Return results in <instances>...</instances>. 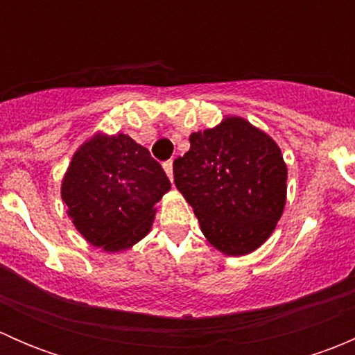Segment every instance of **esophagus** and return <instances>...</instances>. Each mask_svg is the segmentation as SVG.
<instances>
[{
  "instance_id": "34e87169",
  "label": "esophagus",
  "mask_w": 355,
  "mask_h": 355,
  "mask_svg": "<svg viewBox=\"0 0 355 355\" xmlns=\"http://www.w3.org/2000/svg\"><path fill=\"white\" fill-rule=\"evenodd\" d=\"M163 168H164V171H166L168 178H170V180H173V161H171V159L164 161Z\"/></svg>"
}]
</instances>
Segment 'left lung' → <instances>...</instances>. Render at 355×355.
<instances>
[{
  "label": "left lung",
  "instance_id": "obj_1",
  "mask_svg": "<svg viewBox=\"0 0 355 355\" xmlns=\"http://www.w3.org/2000/svg\"><path fill=\"white\" fill-rule=\"evenodd\" d=\"M189 141L191 149L173 161V177L204 237L227 256L252 252L284 213L287 164L280 148L239 116Z\"/></svg>",
  "mask_w": 355,
  "mask_h": 355
}]
</instances>
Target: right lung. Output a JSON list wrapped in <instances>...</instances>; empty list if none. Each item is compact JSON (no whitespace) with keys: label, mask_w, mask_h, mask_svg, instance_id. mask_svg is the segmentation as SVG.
<instances>
[{"label":"right lung","mask_w":355,"mask_h":355,"mask_svg":"<svg viewBox=\"0 0 355 355\" xmlns=\"http://www.w3.org/2000/svg\"><path fill=\"white\" fill-rule=\"evenodd\" d=\"M170 187L148 149L125 134H99L71 157L62 199L85 241L118 252L148 235L155 204Z\"/></svg>","instance_id":"add662e5"}]
</instances>
